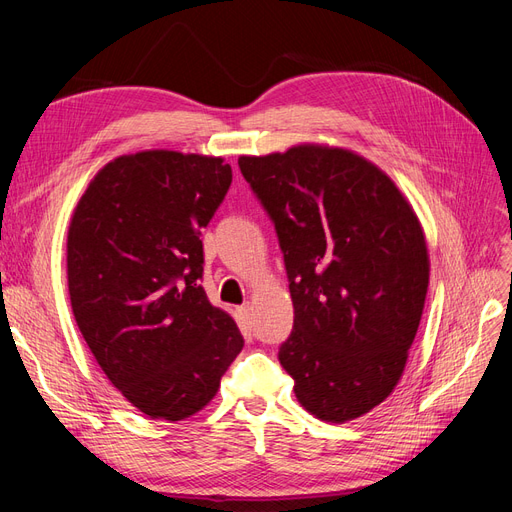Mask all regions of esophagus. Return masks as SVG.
I'll return each instance as SVG.
<instances>
[{
	"mask_svg": "<svg viewBox=\"0 0 512 512\" xmlns=\"http://www.w3.org/2000/svg\"><path fill=\"white\" fill-rule=\"evenodd\" d=\"M239 320H241L243 327H250V324H252V305L250 303L239 307Z\"/></svg>",
	"mask_w": 512,
	"mask_h": 512,
	"instance_id": "obj_1",
	"label": "esophagus"
}]
</instances>
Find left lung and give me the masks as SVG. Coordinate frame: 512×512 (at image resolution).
<instances>
[{
  "label": "left lung",
  "instance_id": "left-lung-1",
  "mask_svg": "<svg viewBox=\"0 0 512 512\" xmlns=\"http://www.w3.org/2000/svg\"><path fill=\"white\" fill-rule=\"evenodd\" d=\"M239 168L284 252L294 395L320 421H354L404 374L429 286L423 226L395 181L344 147L303 143Z\"/></svg>",
  "mask_w": 512,
  "mask_h": 512
}]
</instances>
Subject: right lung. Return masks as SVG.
Here are the masks:
<instances>
[{"instance_id":"right-lung-1","label":"right lung","mask_w":512,"mask_h":512,"mask_svg":"<svg viewBox=\"0 0 512 512\" xmlns=\"http://www.w3.org/2000/svg\"><path fill=\"white\" fill-rule=\"evenodd\" d=\"M232 181L224 158L149 149L104 164L66 243L72 314L117 391L149 418L203 410L243 348L209 303L203 230Z\"/></svg>"}]
</instances>
